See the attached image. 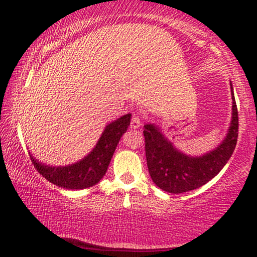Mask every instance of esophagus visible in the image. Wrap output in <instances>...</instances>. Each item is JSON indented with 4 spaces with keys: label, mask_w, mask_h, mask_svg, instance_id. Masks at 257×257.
<instances>
[{
    "label": "esophagus",
    "mask_w": 257,
    "mask_h": 257,
    "mask_svg": "<svg viewBox=\"0 0 257 257\" xmlns=\"http://www.w3.org/2000/svg\"><path fill=\"white\" fill-rule=\"evenodd\" d=\"M143 124V119L139 114H133L132 120H131V127L132 128H139Z\"/></svg>",
    "instance_id": "esophagus-1"
}]
</instances>
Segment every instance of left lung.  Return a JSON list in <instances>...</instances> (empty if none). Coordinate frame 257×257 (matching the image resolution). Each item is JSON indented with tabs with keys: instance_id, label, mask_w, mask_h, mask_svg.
<instances>
[{
	"instance_id": "left-lung-1",
	"label": "left lung",
	"mask_w": 257,
	"mask_h": 257,
	"mask_svg": "<svg viewBox=\"0 0 257 257\" xmlns=\"http://www.w3.org/2000/svg\"><path fill=\"white\" fill-rule=\"evenodd\" d=\"M231 99L233 117L227 137L219 147L202 157L185 156L165 138L158 126H144L147 167L158 187L165 192L180 194L201 187L222 170L234 152L238 136V114L233 89Z\"/></svg>"
}]
</instances>
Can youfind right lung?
Instances as JSON below:
<instances>
[{
    "label": "right lung",
    "mask_w": 257,
    "mask_h": 257,
    "mask_svg": "<svg viewBox=\"0 0 257 257\" xmlns=\"http://www.w3.org/2000/svg\"><path fill=\"white\" fill-rule=\"evenodd\" d=\"M131 120V113L112 121L105 127L100 139L89 156L78 163L65 167L45 166L31 158L34 167L42 177L58 187L66 189H84L92 187L106 173L121 136L126 132Z\"/></svg>",
    "instance_id": "1"
}]
</instances>
